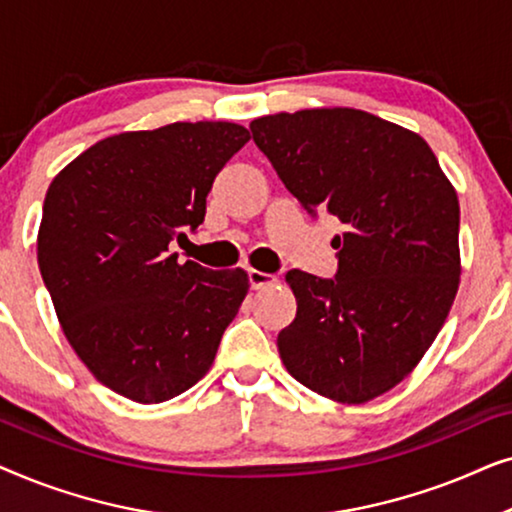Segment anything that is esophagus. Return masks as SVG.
I'll return each mask as SVG.
<instances>
[{"mask_svg": "<svg viewBox=\"0 0 512 512\" xmlns=\"http://www.w3.org/2000/svg\"><path fill=\"white\" fill-rule=\"evenodd\" d=\"M247 277H249L251 289H263V286H270L272 282H277L275 277L268 275V272H261V270H249Z\"/></svg>", "mask_w": 512, "mask_h": 512, "instance_id": "1", "label": "esophagus"}]
</instances>
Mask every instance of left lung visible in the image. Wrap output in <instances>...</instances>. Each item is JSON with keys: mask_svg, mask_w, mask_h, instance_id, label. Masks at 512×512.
Wrapping results in <instances>:
<instances>
[{"mask_svg": "<svg viewBox=\"0 0 512 512\" xmlns=\"http://www.w3.org/2000/svg\"><path fill=\"white\" fill-rule=\"evenodd\" d=\"M251 137L312 219L345 223L338 272L291 270L298 310L277 335L307 389L366 403L396 387L443 328L459 289V200L429 144L368 111L303 109Z\"/></svg>", "mask_w": 512, "mask_h": 512, "instance_id": "obj_1", "label": "left lung"}]
</instances>
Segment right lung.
<instances>
[{
  "mask_svg": "<svg viewBox=\"0 0 512 512\" xmlns=\"http://www.w3.org/2000/svg\"><path fill=\"white\" fill-rule=\"evenodd\" d=\"M249 142L242 125L172 123L102 139L48 186L39 270L69 345L137 403H163L212 368L249 279L179 263L170 244L205 221L216 174Z\"/></svg>",
  "mask_w": 512,
  "mask_h": 512,
  "instance_id": "1",
  "label": "right lung"
}]
</instances>
